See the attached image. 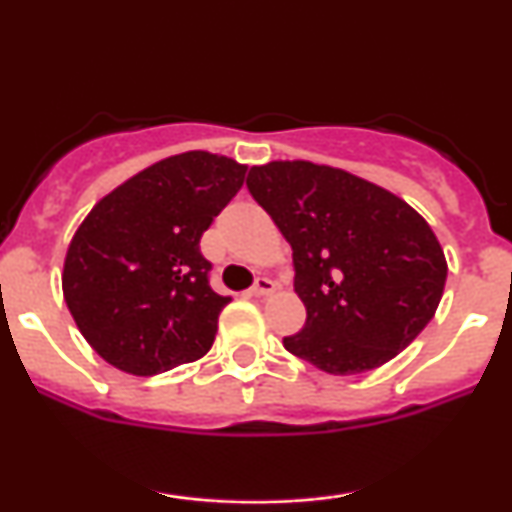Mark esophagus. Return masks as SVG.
I'll return each instance as SVG.
<instances>
[{
	"label": "esophagus",
	"mask_w": 512,
	"mask_h": 512,
	"mask_svg": "<svg viewBox=\"0 0 512 512\" xmlns=\"http://www.w3.org/2000/svg\"><path fill=\"white\" fill-rule=\"evenodd\" d=\"M252 296H269V293H274V281L267 279V276H257L255 286H252Z\"/></svg>",
	"instance_id": "1"
}]
</instances>
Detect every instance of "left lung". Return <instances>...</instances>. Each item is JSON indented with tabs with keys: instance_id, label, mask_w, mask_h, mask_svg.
Masks as SVG:
<instances>
[{
	"instance_id": "left-lung-1",
	"label": "left lung",
	"mask_w": 512,
	"mask_h": 512,
	"mask_svg": "<svg viewBox=\"0 0 512 512\" xmlns=\"http://www.w3.org/2000/svg\"><path fill=\"white\" fill-rule=\"evenodd\" d=\"M248 190L289 240L305 325L286 351L330 375L395 358L436 315L448 276L436 233L404 199L310 161L252 166Z\"/></svg>"
}]
</instances>
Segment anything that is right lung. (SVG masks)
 <instances>
[{
    "label": "right lung",
    "mask_w": 512,
    "mask_h": 512,
    "mask_svg": "<svg viewBox=\"0 0 512 512\" xmlns=\"http://www.w3.org/2000/svg\"><path fill=\"white\" fill-rule=\"evenodd\" d=\"M245 170L209 151L163 158L105 195L74 233L64 301L110 366L158 375L211 349L231 298L209 286L199 240L238 195Z\"/></svg>",
    "instance_id": "obj_1"
}]
</instances>
